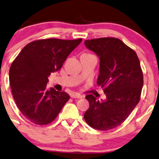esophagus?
I'll list each match as a JSON object with an SVG mask.
<instances>
[{"label":"esophagus","mask_w":159,"mask_h":159,"mask_svg":"<svg viewBox=\"0 0 159 159\" xmlns=\"http://www.w3.org/2000/svg\"><path fill=\"white\" fill-rule=\"evenodd\" d=\"M70 96H71V98H82V95L76 93H72Z\"/></svg>","instance_id":"obj_1"}]
</instances>
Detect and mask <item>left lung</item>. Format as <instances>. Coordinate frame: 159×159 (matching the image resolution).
Wrapping results in <instances>:
<instances>
[{"label":"left lung","instance_id":"obj_1","mask_svg":"<svg viewBox=\"0 0 159 159\" xmlns=\"http://www.w3.org/2000/svg\"><path fill=\"white\" fill-rule=\"evenodd\" d=\"M88 49L100 59L97 84L104 89L107 99L97 101L87 95L89 107L84 119L90 127L109 130L121 125L139 102L144 79L135 52L116 38L86 40Z\"/></svg>","mask_w":159,"mask_h":159}]
</instances>
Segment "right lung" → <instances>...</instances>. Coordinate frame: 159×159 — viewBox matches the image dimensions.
Wrapping results in <instances>:
<instances>
[{"instance_id":"1","label":"right lung","mask_w":159,"mask_h":159,"mask_svg":"<svg viewBox=\"0 0 159 159\" xmlns=\"http://www.w3.org/2000/svg\"><path fill=\"white\" fill-rule=\"evenodd\" d=\"M82 38L40 39L23 48L9 69V83L17 107L26 118L38 125L52 122L70 99L65 92L48 89L52 72L58 71Z\"/></svg>"}]
</instances>
